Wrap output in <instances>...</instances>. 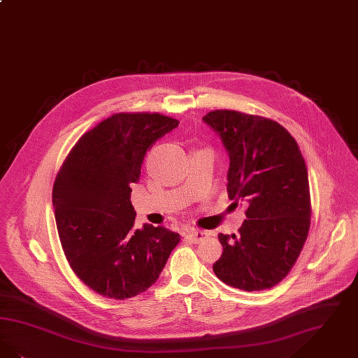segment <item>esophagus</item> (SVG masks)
I'll return each mask as SVG.
<instances>
[{
	"instance_id": "1",
	"label": "esophagus",
	"mask_w": 358,
	"mask_h": 358,
	"mask_svg": "<svg viewBox=\"0 0 358 358\" xmlns=\"http://www.w3.org/2000/svg\"><path fill=\"white\" fill-rule=\"evenodd\" d=\"M208 237H209V231H206V230H189L186 234V240H189L190 243H202Z\"/></svg>"
}]
</instances>
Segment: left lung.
<instances>
[{
    "label": "left lung",
    "instance_id": "left-lung-1",
    "mask_svg": "<svg viewBox=\"0 0 358 358\" xmlns=\"http://www.w3.org/2000/svg\"><path fill=\"white\" fill-rule=\"evenodd\" d=\"M202 120L229 155L228 196L246 203L240 234H218L224 252L213 265L227 285L256 292L277 285L296 264L310 227L305 159L278 122L236 110H213Z\"/></svg>",
    "mask_w": 358,
    "mask_h": 358
}]
</instances>
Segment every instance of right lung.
<instances>
[{"mask_svg": "<svg viewBox=\"0 0 358 358\" xmlns=\"http://www.w3.org/2000/svg\"><path fill=\"white\" fill-rule=\"evenodd\" d=\"M178 120L159 113H115L73 146L53 186L58 236L76 275L108 299L125 300L157 281L178 233L136 229L130 185L146 152Z\"/></svg>", "mask_w": 358, "mask_h": 358, "instance_id": "1", "label": "right lung"}]
</instances>
